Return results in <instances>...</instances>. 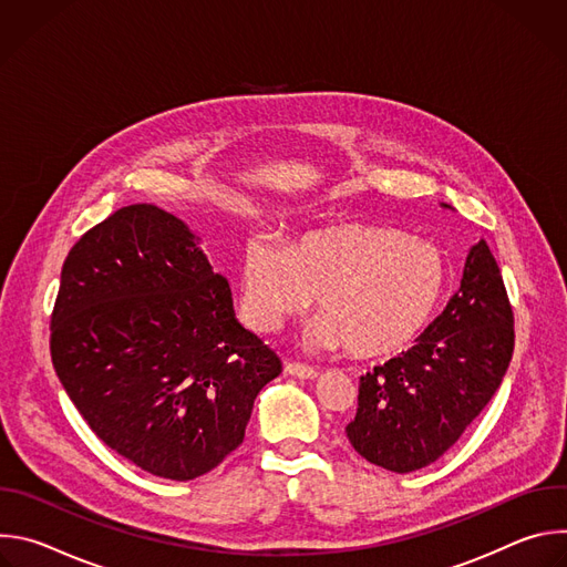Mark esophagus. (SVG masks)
Instances as JSON below:
<instances>
[{"mask_svg":"<svg viewBox=\"0 0 567 567\" xmlns=\"http://www.w3.org/2000/svg\"><path fill=\"white\" fill-rule=\"evenodd\" d=\"M285 372L291 374V377H298V379H313L318 372L311 368V365H305V363H285Z\"/></svg>","mask_w":567,"mask_h":567,"instance_id":"obj_1","label":"esophagus"}]
</instances>
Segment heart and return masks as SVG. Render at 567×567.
Here are the masks:
<instances>
[{
	"mask_svg": "<svg viewBox=\"0 0 567 567\" xmlns=\"http://www.w3.org/2000/svg\"><path fill=\"white\" fill-rule=\"evenodd\" d=\"M451 280L435 241L374 224L307 230L282 247L256 235L239 258V309L256 332H278L316 296L322 311L305 341L354 357L411 346L437 313Z\"/></svg>",
	"mask_w": 567,
	"mask_h": 567,
	"instance_id": "b5f03b06",
	"label": "heart"
}]
</instances>
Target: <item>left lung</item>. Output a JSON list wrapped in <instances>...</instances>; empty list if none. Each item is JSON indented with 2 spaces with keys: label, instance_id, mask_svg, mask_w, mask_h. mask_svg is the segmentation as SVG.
<instances>
[{
  "label": "left lung",
  "instance_id": "obj_1",
  "mask_svg": "<svg viewBox=\"0 0 567 567\" xmlns=\"http://www.w3.org/2000/svg\"><path fill=\"white\" fill-rule=\"evenodd\" d=\"M512 352V305L498 262L480 239L460 289L417 343L361 377L359 409L346 426L350 444L394 473L429 466L487 406Z\"/></svg>",
  "mask_w": 567,
  "mask_h": 567
}]
</instances>
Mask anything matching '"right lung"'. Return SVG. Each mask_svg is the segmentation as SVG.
Returning <instances> with one entry per match:
<instances>
[{
    "mask_svg": "<svg viewBox=\"0 0 567 567\" xmlns=\"http://www.w3.org/2000/svg\"><path fill=\"white\" fill-rule=\"evenodd\" d=\"M51 359L78 413L143 471L193 480L245 440L282 363L239 326L199 237L152 204L116 210L69 251Z\"/></svg>",
    "mask_w": 567,
    "mask_h": 567,
    "instance_id": "obj_1",
    "label": "right lung"
}]
</instances>
